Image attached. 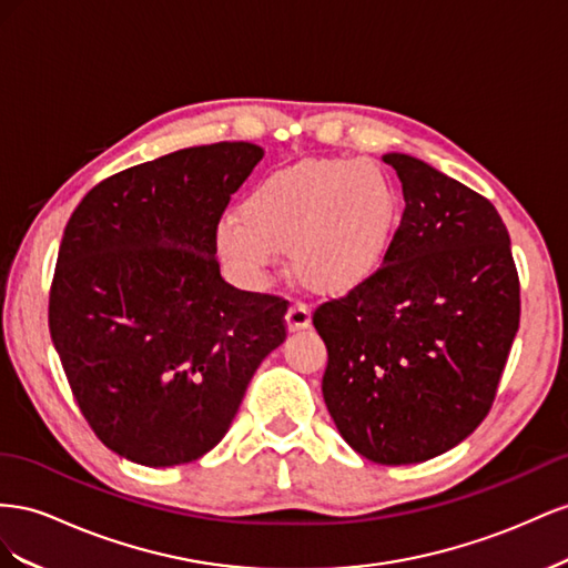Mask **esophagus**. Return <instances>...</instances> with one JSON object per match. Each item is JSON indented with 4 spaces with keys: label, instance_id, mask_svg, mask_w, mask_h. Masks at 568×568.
<instances>
[{
    "label": "esophagus",
    "instance_id": "esophagus-1",
    "mask_svg": "<svg viewBox=\"0 0 568 568\" xmlns=\"http://www.w3.org/2000/svg\"><path fill=\"white\" fill-rule=\"evenodd\" d=\"M285 321H287V331H290V333H297V331L310 328L312 314H310V310H306V304L295 302V304L290 306V310H287Z\"/></svg>",
    "mask_w": 568,
    "mask_h": 568
}]
</instances>
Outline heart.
<instances>
[{
    "label": "heart",
    "instance_id": "obj_1",
    "mask_svg": "<svg viewBox=\"0 0 568 568\" xmlns=\"http://www.w3.org/2000/svg\"><path fill=\"white\" fill-rule=\"evenodd\" d=\"M399 194L371 161L321 159L273 173L219 225V250L242 278L258 281L290 250L297 281L339 297L383 268L399 231Z\"/></svg>",
    "mask_w": 568,
    "mask_h": 568
}]
</instances>
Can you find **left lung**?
Listing matches in <instances>:
<instances>
[{
    "instance_id": "left-lung-1",
    "label": "left lung",
    "mask_w": 568,
    "mask_h": 568,
    "mask_svg": "<svg viewBox=\"0 0 568 568\" xmlns=\"http://www.w3.org/2000/svg\"><path fill=\"white\" fill-rule=\"evenodd\" d=\"M404 212L383 268L321 304L323 399L362 457L418 464L457 447L488 416L518 331V273L497 209L409 154Z\"/></svg>"
}]
</instances>
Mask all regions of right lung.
Instances as JSON below:
<instances>
[{"label": "right lung", "mask_w": 568, "mask_h": 568, "mask_svg": "<svg viewBox=\"0 0 568 568\" xmlns=\"http://www.w3.org/2000/svg\"><path fill=\"white\" fill-rule=\"evenodd\" d=\"M264 150H178L94 185L63 231L50 333L80 412L119 457L178 466L221 443L287 302L221 278L216 229Z\"/></svg>", "instance_id": "obj_1"}]
</instances>
